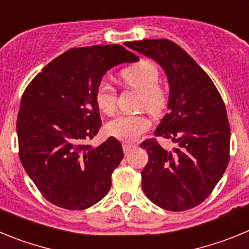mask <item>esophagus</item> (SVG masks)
<instances>
[{"label":"esophagus","instance_id":"esophagus-1","mask_svg":"<svg viewBox=\"0 0 249 249\" xmlns=\"http://www.w3.org/2000/svg\"><path fill=\"white\" fill-rule=\"evenodd\" d=\"M122 147H123V152H124V153H129V152L132 151V149L135 148V144H132V143H128V142H124V143L122 144Z\"/></svg>","mask_w":249,"mask_h":249}]
</instances>
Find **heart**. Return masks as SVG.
Here are the masks:
<instances>
[{"label": "heart", "mask_w": 249, "mask_h": 249, "mask_svg": "<svg viewBox=\"0 0 249 249\" xmlns=\"http://www.w3.org/2000/svg\"><path fill=\"white\" fill-rule=\"evenodd\" d=\"M121 80L128 87L141 92L140 106L152 114L163 113L168 105V94L160 85V71L148 59H142L136 65L121 72ZM96 102L105 114H113L117 107V89L111 83L102 81L96 91ZM151 127V121L144 114H121L108 123V133L124 142H135Z\"/></svg>", "instance_id": "b5f03b06"}]
</instances>
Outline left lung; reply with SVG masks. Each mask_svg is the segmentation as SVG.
Masks as SVG:
<instances>
[{
  "instance_id": "obj_1",
  "label": "left lung",
  "mask_w": 249,
  "mask_h": 249,
  "mask_svg": "<svg viewBox=\"0 0 249 249\" xmlns=\"http://www.w3.org/2000/svg\"><path fill=\"white\" fill-rule=\"evenodd\" d=\"M126 46L155 59L166 72L169 112L155 135L178 144L168 152L155 138L141 143L148 153L142 190L163 210H191L212 193L230 162L226 106L210 76L175 42L143 39Z\"/></svg>"
}]
</instances>
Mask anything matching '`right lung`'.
Here are the masks:
<instances>
[{"mask_svg":"<svg viewBox=\"0 0 249 249\" xmlns=\"http://www.w3.org/2000/svg\"><path fill=\"white\" fill-rule=\"evenodd\" d=\"M138 57L120 45L71 48L48 63L23 92L17 117L19 160L42 196L54 206L86 210L108 193L121 163V142L98 147L101 117L96 91L109 68Z\"/></svg>","mask_w":249,"mask_h":249,"instance_id":"right-lung-1","label":"right lung"}]
</instances>
